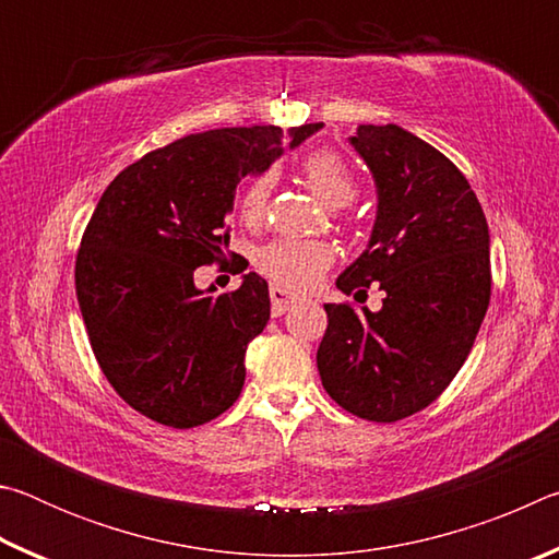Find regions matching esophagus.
I'll return each mask as SVG.
<instances>
[{
    "instance_id": "esophagus-1",
    "label": "esophagus",
    "mask_w": 559,
    "mask_h": 559,
    "mask_svg": "<svg viewBox=\"0 0 559 559\" xmlns=\"http://www.w3.org/2000/svg\"><path fill=\"white\" fill-rule=\"evenodd\" d=\"M269 296H271V313L276 316V318L286 313V310L293 306V302L298 300L296 296H290V293L286 288H281V286H271L269 288Z\"/></svg>"
}]
</instances>
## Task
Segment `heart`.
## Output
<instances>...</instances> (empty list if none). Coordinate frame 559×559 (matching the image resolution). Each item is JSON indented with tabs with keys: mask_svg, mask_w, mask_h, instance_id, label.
<instances>
[{
	"mask_svg": "<svg viewBox=\"0 0 559 559\" xmlns=\"http://www.w3.org/2000/svg\"><path fill=\"white\" fill-rule=\"evenodd\" d=\"M300 175L310 192L330 210L347 206L357 197L353 169L335 150H313L300 159ZM271 175L251 177L239 197V214L246 224H259L269 210ZM333 266V249L323 241L273 239L257 253V269L263 276L293 290L316 286L320 276Z\"/></svg>",
	"mask_w": 559,
	"mask_h": 559,
	"instance_id": "heart-1",
	"label": "heart"
}]
</instances>
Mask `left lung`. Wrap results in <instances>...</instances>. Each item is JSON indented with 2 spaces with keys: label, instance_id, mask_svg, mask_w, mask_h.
<instances>
[{
  "label": "left lung",
  "instance_id": "obj_1",
  "mask_svg": "<svg viewBox=\"0 0 559 559\" xmlns=\"http://www.w3.org/2000/svg\"><path fill=\"white\" fill-rule=\"evenodd\" d=\"M380 206L370 246L337 278L380 286L382 310L328 302L318 347L325 392L367 421H400L439 400L466 362L490 300L488 224L451 159L400 126H359ZM355 296V298H357Z\"/></svg>",
  "mask_w": 559,
  "mask_h": 559
}]
</instances>
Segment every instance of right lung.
<instances>
[{
    "label": "right lung",
    "mask_w": 559,
    "mask_h": 559,
    "mask_svg": "<svg viewBox=\"0 0 559 559\" xmlns=\"http://www.w3.org/2000/svg\"><path fill=\"white\" fill-rule=\"evenodd\" d=\"M320 122L290 130V147ZM276 126L219 128L150 150L106 187L75 253V296L98 365L132 409L173 429L239 400L246 347L269 323V283L202 293L226 261L236 185L281 155ZM214 290V288H210Z\"/></svg>",
    "instance_id": "obj_1"
}]
</instances>
